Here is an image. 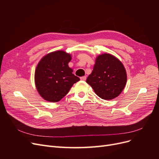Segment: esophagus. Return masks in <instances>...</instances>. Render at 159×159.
Listing matches in <instances>:
<instances>
[{"instance_id": "34e87169", "label": "esophagus", "mask_w": 159, "mask_h": 159, "mask_svg": "<svg viewBox=\"0 0 159 159\" xmlns=\"http://www.w3.org/2000/svg\"><path fill=\"white\" fill-rule=\"evenodd\" d=\"M80 80H86V76H83V77H80Z\"/></svg>"}]
</instances>
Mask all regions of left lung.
<instances>
[{
    "label": "left lung",
    "mask_w": 159,
    "mask_h": 159,
    "mask_svg": "<svg viewBox=\"0 0 159 159\" xmlns=\"http://www.w3.org/2000/svg\"><path fill=\"white\" fill-rule=\"evenodd\" d=\"M126 71L122 63L108 53L97 57L93 70L86 79L95 93L104 100L118 97L126 86Z\"/></svg>",
    "instance_id": "obj_1"
}]
</instances>
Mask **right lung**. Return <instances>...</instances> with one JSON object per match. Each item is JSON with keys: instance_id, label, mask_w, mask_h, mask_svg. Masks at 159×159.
I'll use <instances>...</instances> for the list:
<instances>
[{"instance_id": "right-lung-1", "label": "right lung", "mask_w": 159, "mask_h": 159, "mask_svg": "<svg viewBox=\"0 0 159 159\" xmlns=\"http://www.w3.org/2000/svg\"><path fill=\"white\" fill-rule=\"evenodd\" d=\"M71 57L64 51L45 55L39 62L35 73V82L40 95L46 101L57 102L66 95L80 79L68 66Z\"/></svg>"}]
</instances>
